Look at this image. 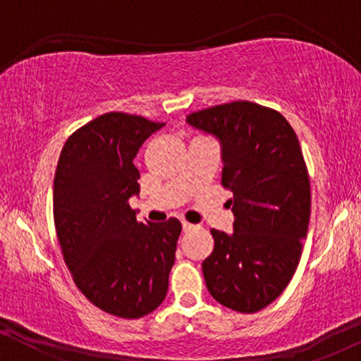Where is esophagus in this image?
Returning <instances> with one entry per match:
<instances>
[{
    "instance_id": "1",
    "label": "esophagus",
    "mask_w": 361,
    "mask_h": 361,
    "mask_svg": "<svg viewBox=\"0 0 361 361\" xmlns=\"http://www.w3.org/2000/svg\"><path fill=\"white\" fill-rule=\"evenodd\" d=\"M181 226H183V231H185V233H190V231H193V229H195L193 224H190V222H186V221L181 222Z\"/></svg>"
}]
</instances>
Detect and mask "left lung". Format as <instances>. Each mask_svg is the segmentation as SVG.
Returning <instances> with one entry per match:
<instances>
[{"label": "left lung", "mask_w": 361, "mask_h": 361, "mask_svg": "<svg viewBox=\"0 0 361 361\" xmlns=\"http://www.w3.org/2000/svg\"><path fill=\"white\" fill-rule=\"evenodd\" d=\"M222 146V186L234 233L212 229L214 251L202 263L210 295L252 314L283 292L302 255L310 217V181L295 130L280 111L231 102L186 117Z\"/></svg>", "instance_id": "left-lung-1"}]
</instances>
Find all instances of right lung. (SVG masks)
<instances>
[{
    "label": "right lung",
    "mask_w": 361,
    "mask_h": 361,
    "mask_svg": "<svg viewBox=\"0 0 361 361\" xmlns=\"http://www.w3.org/2000/svg\"><path fill=\"white\" fill-rule=\"evenodd\" d=\"M164 123L110 111L78 128L62 147L54 176V224L74 283L98 309L137 319L168 293L181 233L178 219L142 224L134 157Z\"/></svg>",
    "instance_id": "1"
}]
</instances>
